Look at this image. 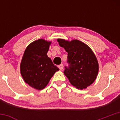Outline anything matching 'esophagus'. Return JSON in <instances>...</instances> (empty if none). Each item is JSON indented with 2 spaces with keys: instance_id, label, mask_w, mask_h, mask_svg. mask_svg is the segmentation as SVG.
Listing matches in <instances>:
<instances>
[{
  "instance_id": "obj_1",
  "label": "esophagus",
  "mask_w": 120,
  "mask_h": 120,
  "mask_svg": "<svg viewBox=\"0 0 120 120\" xmlns=\"http://www.w3.org/2000/svg\"><path fill=\"white\" fill-rule=\"evenodd\" d=\"M58 67H59V68L60 69V70H62L63 68V64H61L59 65V66H58Z\"/></svg>"
}]
</instances>
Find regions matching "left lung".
I'll use <instances>...</instances> for the list:
<instances>
[{
	"instance_id": "left-lung-1",
	"label": "left lung",
	"mask_w": 120,
	"mask_h": 120,
	"mask_svg": "<svg viewBox=\"0 0 120 120\" xmlns=\"http://www.w3.org/2000/svg\"><path fill=\"white\" fill-rule=\"evenodd\" d=\"M57 42L68 53L69 66L65 67L64 74L70 82L77 89H85L90 86L96 79L99 71L97 59L91 49L78 40L70 42L58 39Z\"/></svg>"
}]
</instances>
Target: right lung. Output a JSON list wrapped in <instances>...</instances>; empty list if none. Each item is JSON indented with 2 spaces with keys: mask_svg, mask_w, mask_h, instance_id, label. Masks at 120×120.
<instances>
[{
  "mask_svg": "<svg viewBox=\"0 0 120 120\" xmlns=\"http://www.w3.org/2000/svg\"><path fill=\"white\" fill-rule=\"evenodd\" d=\"M51 42L45 39L35 41L25 49L20 64L24 81L32 88L42 90L59 69L47 55Z\"/></svg>",
  "mask_w": 120,
  "mask_h": 120,
  "instance_id": "right-lung-1",
  "label": "right lung"
}]
</instances>
